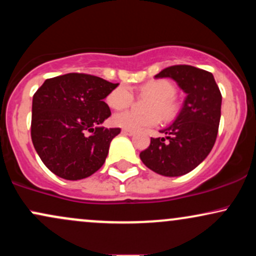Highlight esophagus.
<instances>
[{
    "label": "esophagus",
    "instance_id": "1",
    "mask_svg": "<svg viewBox=\"0 0 256 256\" xmlns=\"http://www.w3.org/2000/svg\"><path fill=\"white\" fill-rule=\"evenodd\" d=\"M122 134H126V136H134V131H128V130H122Z\"/></svg>",
    "mask_w": 256,
    "mask_h": 256
}]
</instances>
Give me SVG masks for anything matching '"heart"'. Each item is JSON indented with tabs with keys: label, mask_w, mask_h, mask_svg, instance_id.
<instances>
[{
	"label": "heart",
	"mask_w": 256,
	"mask_h": 256,
	"mask_svg": "<svg viewBox=\"0 0 256 256\" xmlns=\"http://www.w3.org/2000/svg\"><path fill=\"white\" fill-rule=\"evenodd\" d=\"M140 92L148 94L154 98L149 106L150 113L140 114L134 110L119 112L112 118L114 126L128 131H140L158 125L161 120L158 112L166 120L174 118L178 107L173 100L176 96V88L171 82L166 79L150 80L140 88ZM106 101L113 110H125L134 101V94L128 85L122 84L108 94Z\"/></svg>",
	"instance_id": "b5f03b06"
}]
</instances>
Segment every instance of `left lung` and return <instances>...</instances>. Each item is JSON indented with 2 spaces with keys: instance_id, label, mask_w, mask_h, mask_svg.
Segmentation results:
<instances>
[{
  "instance_id": "obj_1",
  "label": "left lung",
  "mask_w": 256,
  "mask_h": 256,
  "mask_svg": "<svg viewBox=\"0 0 256 256\" xmlns=\"http://www.w3.org/2000/svg\"><path fill=\"white\" fill-rule=\"evenodd\" d=\"M155 78H171L186 94L173 124L152 138L140 154L144 165L166 177L192 171L207 158L216 143L222 114V94L213 74L189 64L167 67Z\"/></svg>"
}]
</instances>
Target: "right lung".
<instances>
[{
	"mask_svg": "<svg viewBox=\"0 0 256 256\" xmlns=\"http://www.w3.org/2000/svg\"><path fill=\"white\" fill-rule=\"evenodd\" d=\"M118 85L96 76L67 73L46 79L34 92L32 143L44 165L58 177L78 180L104 164L120 128L101 126L110 116L104 100Z\"/></svg>",
	"mask_w": 256,
	"mask_h": 256,
	"instance_id": "add662e5",
	"label": "right lung"
}]
</instances>
